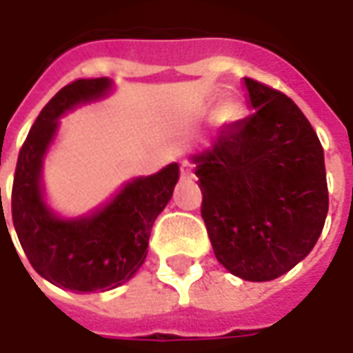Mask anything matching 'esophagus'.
Instances as JSON below:
<instances>
[{
	"label": "esophagus",
	"instance_id": "34e87169",
	"mask_svg": "<svg viewBox=\"0 0 353 353\" xmlns=\"http://www.w3.org/2000/svg\"><path fill=\"white\" fill-rule=\"evenodd\" d=\"M181 176H183V177H191L192 176V164H191V162H187V161L181 162Z\"/></svg>",
	"mask_w": 353,
	"mask_h": 353
}]
</instances>
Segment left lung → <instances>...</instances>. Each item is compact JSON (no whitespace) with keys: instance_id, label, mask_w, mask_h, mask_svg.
<instances>
[{"instance_id":"obj_1","label":"left lung","mask_w":353,"mask_h":353,"mask_svg":"<svg viewBox=\"0 0 353 353\" xmlns=\"http://www.w3.org/2000/svg\"><path fill=\"white\" fill-rule=\"evenodd\" d=\"M245 87L255 111L223 126L192 161L217 261L238 278L268 281L318 242L329 210L325 161L295 101L252 77Z\"/></svg>"}]
</instances>
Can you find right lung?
Segmentation results:
<instances>
[{
    "label": "right lung",
    "mask_w": 353,
    "mask_h": 353,
    "mask_svg": "<svg viewBox=\"0 0 353 353\" xmlns=\"http://www.w3.org/2000/svg\"><path fill=\"white\" fill-rule=\"evenodd\" d=\"M109 87V79L98 77L60 88L28 132L12 179V225L30 265L50 283L81 293L113 289L138 272L154 219L172 199L179 177L174 162L154 176L134 179L92 217L62 221L50 214L43 202L39 172L57 119L77 103L103 96Z\"/></svg>",
    "instance_id": "obj_1"
}]
</instances>
